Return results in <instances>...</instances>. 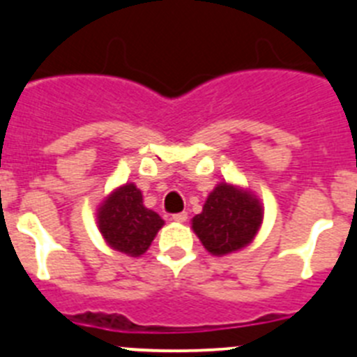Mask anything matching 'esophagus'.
<instances>
[{
    "instance_id": "34e87169",
    "label": "esophagus",
    "mask_w": 357,
    "mask_h": 357,
    "mask_svg": "<svg viewBox=\"0 0 357 357\" xmlns=\"http://www.w3.org/2000/svg\"><path fill=\"white\" fill-rule=\"evenodd\" d=\"M172 220H173V222H176V223H184L185 220H188V213H176V214H173Z\"/></svg>"
}]
</instances>
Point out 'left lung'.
Here are the masks:
<instances>
[{
    "instance_id": "1",
    "label": "left lung",
    "mask_w": 357,
    "mask_h": 357,
    "mask_svg": "<svg viewBox=\"0 0 357 357\" xmlns=\"http://www.w3.org/2000/svg\"><path fill=\"white\" fill-rule=\"evenodd\" d=\"M263 223V206L248 189L222 182L207 197L204 209L191 220L195 234L213 255L245 248Z\"/></svg>"
}]
</instances>
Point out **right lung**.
<instances>
[{"label": "right lung", "instance_id": "1", "mask_svg": "<svg viewBox=\"0 0 357 357\" xmlns=\"http://www.w3.org/2000/svg\"><path fill=\"white\" fill-rule=\"evenodd\" d=\"M98 229L109 247L130 257H139L150 248L164 220L146 209L143 195L135 184L114 189L98 207Z\"/></svg>", "mask_w": 357, "mask_h": 357}]
</instances>
